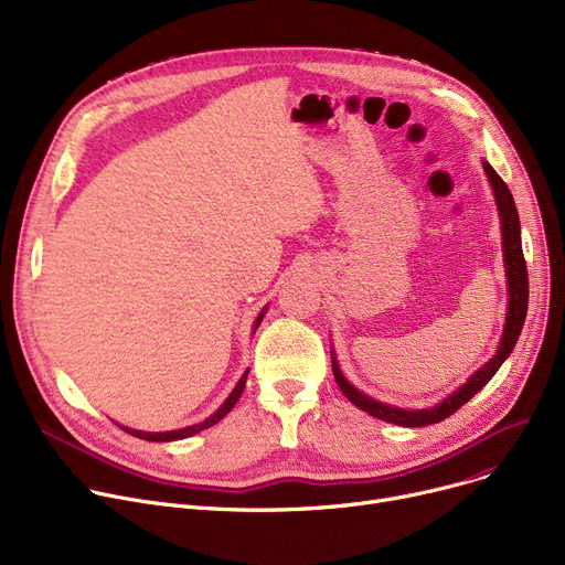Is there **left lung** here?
I'll return each instance as SVG.
<instances>
[{"mask_svg":"<svg viewBox=\"0 0 565 565\" xmlns=\"http://www.w3.org/2000/svg\"><path fill=\"white\" fill-rule=\"evenodd\" d=\"M483 169L488 173V181L492 185L494 192V201L499 207V220H501V241H503V265H507V279H509V313H507V328H503L499 348L494 358L483 364L477 373H473L458 392H454L451 396L444 398L441 403H437L435 407H426V409H403V407H394L387 403L373 401L371 396L362 394L360 390H354L352 384L343 377L337 358H332V371H334V380L339 384V390L343 392V396L358 405L360 409L369 412L371 417L382 419L387 424H396V426H405V428H422V426H430V424H439L456 409H460L473 394H479L486 384L492 380V375L499 371V366L507 362L509 354L513 352L522 324L526 318V307H529V275H526V263H524V254H522V237H520V217H518V207L513 201V194L509 190V185L501 181V175L488 164L483 162Z\"/></svg>","mask_w":565,"mask_h":565,"instance_id":"left-lung-1","label":"left lung"}]
</instances>
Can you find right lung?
I'll return each mask as SVG.
<instances>
[{"label":"right lung","instance_id":"add662e5","mask_svg":"<svg viewBox=\"0 0 565 565\" xmlns=\"http://www.w3.org/2000/svg\"><path fill=\"white\" fill-rule=\"evenodd\" d=\"M263 316H265V309L258 313V318H256V322H254V332H256V328L260 324ZM247 373H249V371H247ZM247 373L241 377V382L235 384V390H233L231 396L224 401V405H222L215 414H211V417H207L205 422H201V424H194V426H188V428H181V430H167V433H143V430H132V428H126V426H121V428H124L126 433L139 437V439H148V441H173V439H185V437H190V435H196L199 430L211 428V426H215L217 422H222V419L226 417V414L231 412V407L237 403V398H241V394H243V390H245Z\"/></svg>","mask_w":565,"mask_h":565}]
</instances>
